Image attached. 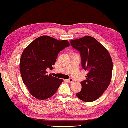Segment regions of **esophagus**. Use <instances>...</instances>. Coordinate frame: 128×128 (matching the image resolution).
<instances>
[{
  "label": "esophagus",
  "mask_w": 128,
  "mask_h": 128,
  "mask_svg": "<svg viewBox=\"0 0 128 128\" xmlns=\"http://www.w3.org/2000/svg\"><path fill=\"white\" fill-rule=\"evenodd\" d=\"M68 82H69V84H72L73 82H74V80H73L72 78H69V80H68Z\"/></svg>",
  "instance_id": "34e87169"
}]
</instances>
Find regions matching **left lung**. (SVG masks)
<instances>
[{"label":"left lung","mask_w":128,"mask_h":128,"mask_svg":"<svg viewBox=\"0 0 128 128\" xmlns=\"http://www.w3.org/2000/svg\"><path fill=\"white\" fill-rule=\"evenodd\" d=\"M74 48L78 50L82 68L88 70L86 80L81 82L82 90L76 96L85 102H93L108 89L112 78V58L102 44L91 36L71 40Z\"/></svg>","instance_id":"8db88e82"}]
</instances>
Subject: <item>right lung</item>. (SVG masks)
<instances>
[{"label": "right lung", "instance_id": "right-lung-1", "mask_svg": "<svg viewBox=\"0 0 128 128\" xmlns=\"http://www.w3.org/2000/svg\"><path fill=\"white\" fill-rule=\"evenodd\" d=\"M70 46L67 40L48 36L36 38L26 47L20 60V71L24 84L32 96L39 100L52 96L63 80L47 75L53 69L59 53Z\"/></svg>", "mask_w": 128, "mask_h": 128}]
</instances>
